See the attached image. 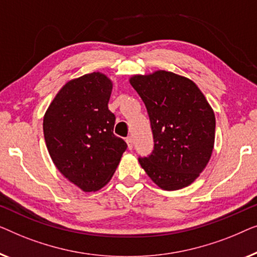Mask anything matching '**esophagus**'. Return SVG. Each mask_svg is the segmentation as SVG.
I'll return each mask as SVG.
<instances>
[{
    "mask_svg": "<svg viewBox=\"0 0 257 257\" xmlns=\"http://www.w3.org/2000/svg\"><path fill=\"white\" fill-rule=\"evenodd\" d=\"M125 142H127L129 149L132 150L133 149V139H132V136H128L127 139H125Z\"/></svg>",
    "mask_w": 257,
    "mask_h": 257,
    "instance_id": "esophagus-1",
    "label": "esophagus"
}]
</instances>
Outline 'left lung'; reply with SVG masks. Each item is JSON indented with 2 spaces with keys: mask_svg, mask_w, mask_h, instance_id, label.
I'll use <instances>...</instances> for the list:
<instances>
[{
  "mask_svg": "<svg viewBox=\"0 0 257 257\" xmlns=\"http://www.w3.org/2000/svg\"><path fill=\"white\" fill-rule=\"evenodd\" d=\"M130 84L146 104L154 150L139 162L161 189L189 186L206 168L215 137V116L192 80L172 72L134 75Z\"/></svg>",
  "mask_w": 257,
  "mask_h": 257,
  "instance_id": "8db88e82",
  "label": "left lung"
}]
</instances>
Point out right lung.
I'll return each mask as SVG.
<instances>
[{"mask_svg": "<svg viewBox=\"0 0 257 257\" xmlns=\"http://www.w3.org/2000/svg\"><path fill=\"white\" fill-rule=\"evenodd\" d=\"M113 84L100 72L63 86L46 110V147L61 175L85 192L109 182L127 143L113 133L115 115L108 109Z\"/></svg>", "mask_w": 257, "mask_h": 257, "instance_id": "add662e5", "label": "right lung"}]
</instances>
